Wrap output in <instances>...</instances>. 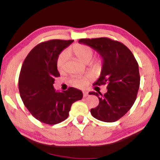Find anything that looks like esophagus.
Wrapping results in <instances>:
<instances>
[{"instance_id":"1","label":"esophagus","mask_w":160,"mask_h":160,"mask_svg":"<svg viewBox=\"0 0 160 160\" xmlns=\"http://www.w3.org/2000/svg\"><path fill=\"white\" fill-rule=\"evenodd\" d=\"M82 94H83L84 97H86L88 96V92H87V91H83Z\"/></svg>"}]
</instances>
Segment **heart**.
Here are the masks:
<instances>
[{"label":"heart","mask_w":160,"mask_h":160,"mask_svg":"<svg viewBox=\"0 0 160 160\" xmlns=\"http://www.w3.org/2000/svg\"><path fill=\"white\" fill-rule=\"evenodd\" d=\"M68 54H71L73 55L78 60L82 62L85 63H88L90 62L92 58L93 57L94 51L92 48L90 46L85 45L83 44H75L71 48H70L66 51H63L58 56L57 60H56V68L59 72H63L65 66L68 60ZM95 66L99 65V61H97L94 62ZM90 78L86 76H75L70 80V84L72 86L76 87V88H82L87 86Z\"/></svg>","instance_id":"obj_1"}]
</instances>
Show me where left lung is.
I'll return each instance as SVG.
<instances>
[{
    "instance_id": "1",
    "label": "left lung",
    "mask_w": 160,
    "mask_h": 160,
    "mask_svg": "<svg viewBox=\"0 0 160 160\" xmlns=\"http://www.w3.org/2000/svg\"><path fill=\"white\" fill-rule=\"evenodd\" d=\"M80 43L96 50L103 59L101 75L94 85H107L104 94L92 92L99 103L91 109L93 117L104 122L120 119L133 105L140 87L138 63L126 46L107 37L80 39Z\"/></svg>"
}]
</instances>
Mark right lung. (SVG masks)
Listing matches in <instances>:
<instances>
[{
    "label": "right lung",
    "instance_id": "obj_1",
    "mask_svg": "<svg viewBox=\"0 0 160 160\" xmlns=\"http://www.w3.org/2000/svg\"><path fill=\"white\" fill-rule=\"evenodd\" d=\"M73 40L52 39L37 44L27 56L18 80L21 99L37 120L54 125L68 117L72 103L82 98V92L69 88L56 92L53 84L60 76L56 68L59 54Z\"/></svg>",
    "mask_w": 160,
    "mask_h": 160
}]
</instances>
